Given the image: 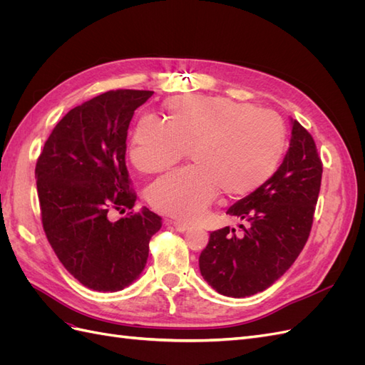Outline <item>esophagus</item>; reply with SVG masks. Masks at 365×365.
I'll use <instances>...</instances> for the list:
<instances>
[{
	"instance_id": "1",
	"label": "esophagus",
	"mask_w": 365,
	"mask_h": 365,
	"mask_svg": "<svg viewBox=\"0 0 365 365\" xmlns=\"http://www.w3.org/2000/svg\"><path fill=\"white\" fill-rule=\"evenodd\" d=\"M165 224H169V225H172L176 231H180V233H184V231H187V230H190V225L189 224H184V222H178V220H168V222Z\"/></svg>"
}]
</instances>
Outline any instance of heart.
Returning <instances> with one entry per match:
<instances>
[{"label": "heart", "instance_id": "heart-1", "mask_svg": "<svg viewBox=\"0 0 365 365\" xmlns=\"http://www.w3.org/2000/svg\"><path fill=\"white\" fill-rule=\"evenodd\" d=\"M165 117L145 115L134 130L129 157L143 173H158L190 149L193 165L164 175L148 190L157 212L193 220L219 190L245 196L277 170L288 148L284 120L269 109L219 96H178L164 105Z\"/></svg>", "mask_w": 365, "mask_h": 365}]
</instances>
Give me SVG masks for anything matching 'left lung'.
Returning <instances> with one entry per match:
<instances>
[{
    "label": "left lung",
    "mask_w": 365,
    "mask_h": 365,
    "mask_svg": "<svg viewBox=\"0 0 365 365\" xmlns=\"http://www.w3.org/2000/svg\"><path fill=\"white\" fill-rule=\"evenodd\" d=\"M312 135L292 120L289 149L271 178L227 210L244 224L210 233L200 256L204 280L227 297H250L280 279L304 248L322 185Z\"/></svg>",
    "instance_id": "8db88e82"
}]
</instances>
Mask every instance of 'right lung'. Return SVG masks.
Segmentation results:
<instances>
[{
  "label": "right lung",
  "mask_w": 365,
  "mask_h": 365,
  "mask_svg": "<svg viewBox=\"0 0 365 365\" xmlns=\"http://www.w3.org/2000/svg\"><path fill=\"white\" fill-rule=\"evenodd\" d=\"M153 91L115 90L73 108L54 126L36 163L42 227L74 279L115 292L145 269L149 240L161 217L143 208L126 169V137L134 111ZM131 212L117 221L114 209Z\"/></svg>",
  "instance_id": "add662e5"
}]
</instances>
